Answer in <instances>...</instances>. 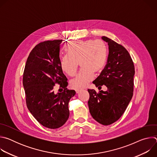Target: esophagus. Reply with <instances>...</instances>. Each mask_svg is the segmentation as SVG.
Wrapping results in <instances>:
<instances>
[{
  "instance_id": "obj_1",
  "label": "esophagus",
  "mask_w": 157,
  "mask_h": 157,
  "mask_svg": "<svg viewBox=\"0 0 157 157\" xmlns=\"http://www.w3.org/2000/svg\"><path fill=\"white\" fill-rule=\"evenodd\" d=\"M75 91H76V94H78L81 91V90H80V89H75Z\"/></svg>"
}]
</instances>
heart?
I'll list each match as a JSON object with an SVG mask.
<instances>
[{
	"instance_id": "1",
	"label": "heart",
	"mask_w": 157,
	"mask_h": 157,
	"mask_svg": "<svg viewBox=\"0 0 157 157\" xmlns=\"http://www.w3.org/2000/svg\"><path fill=\"white\" fill-rule=\"evenodd\" d=\"M67 53L60 58L62 71L72 76L76 73L78 63L82 68L72 79L70 86L76 89H82L94 78V71H101L105 65L108 48L102 40H79L69 43L66 47Z\"/></svg>"
}]
</instances>
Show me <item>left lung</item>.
I'll return each mask as SVG.
<instances>
[{
  "mask_svg": "<svg viewBox=\"0 0 157 157\" xmlns=\"http://www.w3.org/2000/svg\"><path fill=\"white\" fill-rule=\"evenodd\" d=\"M109 45L107 64L100 75L93 82L98 88L104 84L107 90L97 93L87 89L90 114L99 123L108 125L123 115L133 92L135 68L128 51L121 44L106 36H102Z\"/></svg>",
  "mask_w": 157,
  "mask_h": 157,
  "instance_id": "left-lung-1",
  "label": "left lung"
}]
</instances>
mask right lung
Wrapping results in <instances>:
<instances>
[{
	"mask_svg": "<svg viewBox=\"0 0 157 157\" xmlns=\"http://www.w3.org/2000/svg\"><path fill=\"white\" fill-rule=\"evenodd\" d=\"M61 40L38 43L31 51L24 69L23 85L28 109L42 125L58 128L69 118L68 103L76 92L67 89L68 79L61 68L59 50ZM58 83L64 89L55 94Z\"/></svg>",
	"mask_w": 157,
	"mask_h": 157,
	"instance_id": "1",
	"label": "right lung"
}]
</instances>
